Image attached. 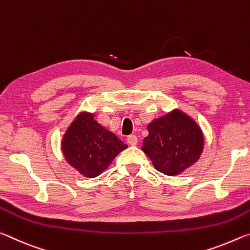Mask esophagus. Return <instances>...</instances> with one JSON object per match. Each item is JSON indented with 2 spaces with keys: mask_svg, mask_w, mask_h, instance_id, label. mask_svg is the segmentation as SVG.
Returning a JSON list of instances; mask_svg holds the SVG:
<instances>
[{
  "mask_svg": "<svg viewBox=\"0 0 250 250\" xmlns=\"http://www.w3.org/2000/svg\"><path fill=\"white\" fill-rule=\"evenodd\" d=\"M126 141H128V143L130 146H135L138 143V138L137 135L134 134H130L128 138H126Z\"/></svg>",
  "mask_w": 250,
  "mask_h": 250,
  "instance_id": "34e87169",
  "label": "esophagus"
}]
</instances>
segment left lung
<instances>
[{
    "instance_id": "8db88e82",
    "label": "left lung",
    "mask_w": 250,
    "mask_h": 250,
    "mask_svg": "<svg viewBox=\"0 0 250 250\" xmlns=\"http://www.w3.org/2000/svg\"><path fill=\"white\" fill-rule=\"evenodd\" d=\"M142 151L166 175H177L200 159L204 137L200 126L181 110H173L147 125Z\"/></svg>"
}]
</instances>
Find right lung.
Here are the masks:
<instances>
[{
    "instance_id": "right-lung-1",
    "label": "right lung",
    "mask_w": 250,
    "mask_h": 250,
    "mask_svg": "<svg viewBox=\"0 0 250 250\" xmlns=\"http://www.w3.org/2000/svg\"><path fill=\"white\" fill-rule=\"evenodd\" d=\"M126 147L128 146L88 112H80L75 118L62 140V154L67 162L80 174L91 179L100 175Z\"/></svg>"
}]
</instances>
